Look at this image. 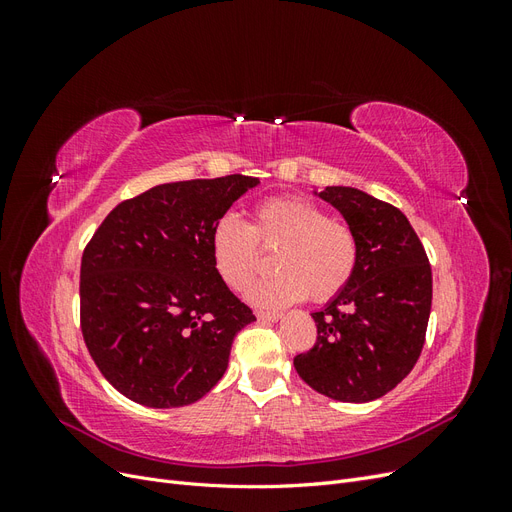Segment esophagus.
Instances as JSON below:
<instances>
[{
    "instance_id": "1",
    "label": "esophagus",
    "mask_w": 512,
    "mask_h": 512,
    "mask_svg": "<svg viewBox=\"0 0 512 512\" xmlns=\"http://www.w3.org/2000/svg\"><path fill=\"white\" fill-rule=\"evenodd\" d=\"M256 318L262 320V322H277V320L282 318V314H277V312H256Z\"/></svg>"
}]
</instances>
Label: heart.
Returning <instances> with one entry per match:
<instances>
[{
	"instance_id": "b5f03b06",
	"label": "heart",
	"mask_w": 512,
	"mask_h": 512,
	"mask_svg": "<svg viewBox=\"0 0 512 512\" xmlns=\"http://www.w3.org/2000/svg\"><path fill=\"white\" fill-rule=\"evenodd\" d=\"M262 247H277L265 280L245 290V299L260 307H286L303 299L327 301L342 290L356 269L359 245L350 226L331 220L307 198L277 196L254 209L252 224L224 213L211 228V258L222 282L241 290L258 269Z\"/></svg>"
}]
</instances>
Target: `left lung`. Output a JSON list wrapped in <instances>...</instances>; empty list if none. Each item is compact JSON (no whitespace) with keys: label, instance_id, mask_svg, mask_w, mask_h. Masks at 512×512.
<instances>
[{"label":"left lung","instance_id":"1","mask_svg":"<svg viewBox=\"0 0 512 512\" xmlns=\"http://www.w3.org/2000/svg\"><path fill=\"white\" fill-rule=\"evenodd\" d=\"M335 207L359 245L350 282L312 314L316 346L294 356L314 391L348 404L374 401L421 356L431 312V267L408 218L348 185L312 190Z\"/></svg>","mask_w":512,"mask_h":512}]
</instances>
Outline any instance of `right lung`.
Segmentation results:
<instances>
[{
  "label": "right lung",
  "mask_w": 512,
  "mask_h": 512,
  "mask_svg": "<svg viewBox=\"0 0 512 512\" xmlns=\"http://www.w3.org/2000/svg\"><path fill=\"white\" fill-rule=\"evenodd\" d=\"M260 179L162 183L106 215L81 262V329L115 389L147 408L205 397L256 320L213 267L211 228Z\"/></svg>",
  "instance_id": "1"
}]
</instances>
